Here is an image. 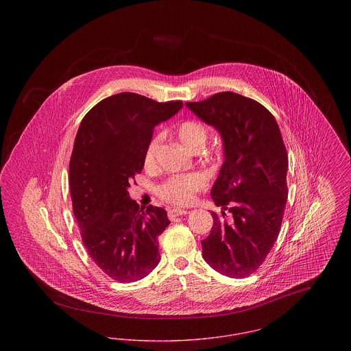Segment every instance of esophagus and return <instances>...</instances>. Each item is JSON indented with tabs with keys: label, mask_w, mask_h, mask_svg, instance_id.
I'll return each instance as SVG.
<instances>
[{
	"label": "esophagus",
	"mask_w": 351,
	"mask_h": 351,
	"mask_svg": "<svg viewBox=\"0 0 351 351\" xmlns=\"http://www.w3.org/2000/svg\"><path fill=\"white\" fill-rule=\"evenodd\" d=\"M188 213H189L188 210L179 209V208H172V209L168 210V217H169V219H175V218L179 217V216H185Z\"/></svg>",
	"instance_id": "esophagus-1"
}]
</instances>
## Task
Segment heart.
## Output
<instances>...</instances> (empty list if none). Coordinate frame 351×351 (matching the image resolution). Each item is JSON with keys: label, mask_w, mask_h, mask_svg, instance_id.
Listing matches in <instances>:
<instances>
[{"label": "heart", "mask_w": 351, "mask_h": 351, "mask_svg": "<svg viewBox=\"0 0 351 351\" xmlns=\"http://www.w3.org/2000/svg\"><path fill=\"white\" fill-rule=\"evenodd\" d=\"M178 138L184 146L191 151H200L206 142V129L200 122L188 119L182 122L178 129ZM160 145V136H154L145 152V167L152 168L156 163V154ZM206 186V178L202 173H186L169 178L158 188L159 196L175 205H185L191 202L195 193Z\"/></svg>", "instance_id": "b5f03b06"}]
</instances>
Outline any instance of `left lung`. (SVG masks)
<instances>
[{"label": "left lung", "mask_w": 351, "mask_h": 351, "mask_svg": "<svg viewBox=\"0 0 351 351\" xmlns=\"http://www.w3.org/2000/svg\"><path fill=\"white\" fill-rule=\"evenodd\" d=\"M185 105L223 143L225 159L210 192L222 217L212 212L202 256L222 275L249 276L266 259L283 221L288 155L280 129L263 105L233 92ZM225 210L229 220L223 219Z\"/></svg>", "instance_id": "left-lung-1"}]
</instances>
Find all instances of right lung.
Segmentation results:
<instances>
[{"mask_svg":"<svg viewBox=\"0 0 351 351\" xmlns=\"http://www.w3.org/2000/svg\"><path fill=\"white\" fill-rule=\"evenodd\" d=\"M182 108V101L123 92L95 105L76 134L69 160L73 215L93 262L121 283L143 279L160 261L158 237L169 225L167 212L152 205L139 210L128 189L145 166L154 128Z\"/></svg>","mask_w":351,"mask_h":351,"instance_id":"obj_1","label":"right lung"}]
</instances>
